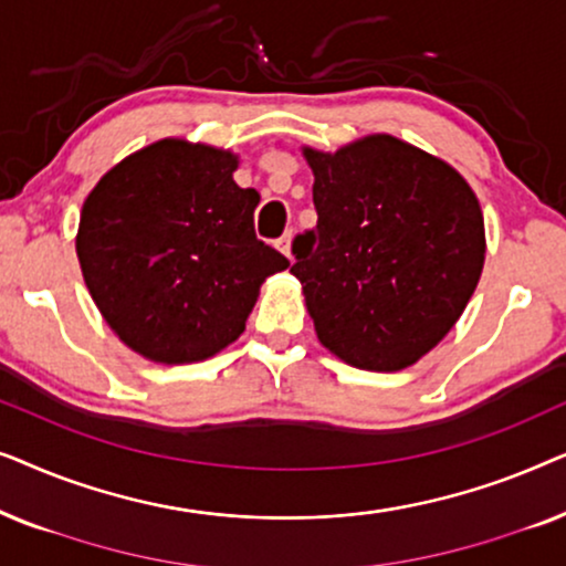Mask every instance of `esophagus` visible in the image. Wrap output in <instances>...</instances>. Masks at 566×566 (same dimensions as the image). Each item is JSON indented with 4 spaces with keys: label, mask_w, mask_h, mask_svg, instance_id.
Listing matches in <instances>:
<instances>
[{
    "label": "esophagus",
    "mask_w": 566,
    "mask_h": 566,
    "mask_svg": "<svg viewBox=\"0 0 566 566\" xmlns=\"http://www.w3.org/2000/svg\"><path fill=\"white\" fill-rule=\"evenodd\" d=\"M291 239H293V234H291V231H285V234L281 237V239H277V242H275V247H277V250H281L283 254H285V258H293V254H291Z\"/></svg>",
    "instance_id": "esophagus-1"
}]
</instances>
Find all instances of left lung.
I'll list each match as a JSON object with an SVG mask.
<instances>
[{
	"mask_svg": "<svg viewBox=\"0 0 566 566\" xmlns=\"http://www.w3.org/2000/svg\"><path fill=\"white\" fill-rule=\"evenodd\" d=\"M316 227L293 239L319 343L355 368L401 370L443 339L484 268V216L443 159L389 134L304 146Z\"/></svg>",
	"mask_w": 566,
	"mask_h": 566,
	"instance_id": "1",
	"label": "left lung"
}]
</instances>
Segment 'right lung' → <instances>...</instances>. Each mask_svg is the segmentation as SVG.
Listing matches in <instances>:
<instances>
[{"instance_id": "1", "label": "right lung", "mask_w": 566, "mask_h": 566, "mask_svg": "<svg viewBox=\"0 0 566 566\" xmlns=\"http://www.w3.org/2000/svg\"><path fill=\"white\" fill-rule=\"evenodd\" d=\"M231 151L161 138L118 161L82 206L76 258L111 329L154 363H196L244 332L289 260L254 234L260 192Z\"/></svg>"}]
</instances>
